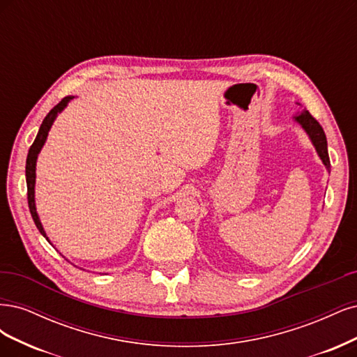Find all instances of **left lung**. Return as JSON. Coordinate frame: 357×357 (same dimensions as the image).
I'll return each mask as SVG.
<instances>
[{
  "instance_id": "8db88e82",
  "label": "left lung",
  "mask_w": 357,
  "mask_h": 357,
  "mask_svg": "<svg viewBox=\"0 0 357 357\" xmlns=\"http://www.w3.org/2000/svg\"><path fill=\"white\" fill-rule=\"evenodd\" d=\"M294 120L305 130V133L310 137V141H312L313 146L316 148V153L320 157L321 163L325 165L326 170L329 172L331 162H329V155H328V142H326V135H325L324 129H321V126L317 123L316 119H313L312 114L305 109L300 114H296Z\"/></svg>"
}]
</instances>
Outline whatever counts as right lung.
I'll return each instance as SVG.
<instances>
[{
    "label": "right lung",
    "instance_id": "add662e5",
    "mask_svg": "<svg viewBox=\"0 0 357 357\" xmlns=\"http://www.w3.org/2000/svg\"><path fill=\"white\" fill-rule=\"evenodd\" d=\"M74 99V96H66L63 98L57 105L45 116V119L43 120L41 126H40V130L37 133V137L36 141H33V144L31 145L29 148V153H28V157H26V187H28V204H29V211H31V215H32V220L33 222H36L38 231L47 238V241L50 243V240L47 237V234H45L44 228H43V224L40 221V216L37 213V208H36V169H37V158H38V154L41 151V148L44 146L45 141H47V136H49V132L52 129V126L56 120V117L59 116V114L68 107V103H70L71 100Z\"/></svg>",
    "mask_w": 357,
    "mask_h": 357
}]
</instances>
